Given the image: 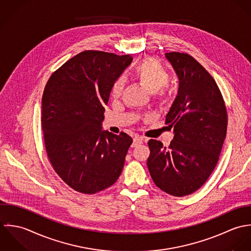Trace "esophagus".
<instances>
[{
    "label": "esophagus",
    "mask_w": 251,
    "mask_h": 251,
    "mask_svg": "<svg viewBox=\"0 0 251 251\" xmlns=\"http://www.w3.org/2000/svg\"><path fill=\"white\" fill-rule=\"evenodd\" d=\"M142 144H143V139H142V138H139V137H136V138H134V140H133L132 148H136V147H138V146H140V145H142Z\"/></svg>",
    "instance_id": "esophagus-1"
}]
</instances>
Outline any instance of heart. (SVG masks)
<instances>
[{
    "label": "heart",
    "mask_w": 251,
    "mask_h": 251,
    "mask_svg": "<svg viewBox=\"0 0 251 251\" xmlns=\"http://www.w3.org/2000/svg\"><path fill=\"white\" fill-rule=\"evenodd\" d=\"M136 79L151 93H157L160 96L165 95V87L170 79V75L166 68L155 59H145L134 69ZM123 89L122 78H117L110 90V96L113 99L121 95Z\"/></svg>",
    "instance_id": "obj_1"
}]
</instances>
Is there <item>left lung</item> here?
<instances>
[{
  "label": "left lung",
  "instance_id": "8db88e82",
  "mask_svg": "<svg viewBox=\"0 0 251 251\" xmlns=\"http://www.w3.org/2000/svg\"><path fill=\"white\" fill-rule=\"evenodd\" d=\"M165 57L179 79L166 115L174 139L169 148L149 142L148 167L157 187L183 197L197 191L214 170L226 138L227 110L215 80L198 61L175 51Z\"/></svg>",
  "mask_w": 251,
  "mask_h": 251
}]
</instances>
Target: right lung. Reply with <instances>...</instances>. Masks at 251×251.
<instances>
[{"label": "right lung", "instance_id": "obj_1", "mask_svg": "<svg viewBox=\"0 0 251 251\" xmlns=\"http://www.w3.org/2000/svg\"><path fill=\"white\" fill-rule=\"evenodd\" d=\"M130 55L80 52L54 72L42 99V128L51 165L74 190L95 194L119 177L133 140L102 131L111 86Z\"/></svg>", "mask_w": 251, "mask_h": 251}]
</instances>
